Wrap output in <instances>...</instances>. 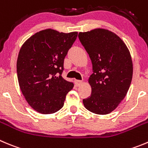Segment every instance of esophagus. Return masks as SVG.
<instances>
[{"mask_svg": "<svg viewBox=\"0 0 148 148\" xmlns=\"http://www.w3.org/2000/svg\"><path fill=\"white\" fill-rule=\"evenodd\" d=\"M82 81L81 80H75V85L77 87H79L80 85H82Z\"/></svg>", "mask_w": 148, "mask_h": 148, "instance_id": "1", "label": "esophagus"}]
</instances>
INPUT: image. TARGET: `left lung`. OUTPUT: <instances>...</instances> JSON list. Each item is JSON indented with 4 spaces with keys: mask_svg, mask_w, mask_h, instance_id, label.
<instances>
[{
    "mask_svg": "<svg viewBox=\"0 0 148 148\" xmlns=\"http://www.w3.org/2000/svg\"><path fill=\"white\" fill-rule=\"evenodd\" d=\"M78 37L93 65V74L88 79L91 95L83 99L84 106L95 114H109L130 87L133 76L130 52L118 36L106 29L80 32Z\"/></svg>",
    "mask_w": 148,
    "mask_h": 148,
    "instance_id": "left-lung-1",
    "label": "left lung"
}]
</instances>
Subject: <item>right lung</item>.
<instances>
[{
    "label": "right lung",
    "instance_id": "obj_1",
    "mask_svg": "<svg viewBox=\"0 0 148 148\" xmlns=\"http://www.w3.org/2000/svg\"><path fill=\"white\" fill-rule=\"evenodd\" d=\"M77 34L46 29L22 46L16 61L18 82L29 105L38 112L52 114L60 110L74 87L61 74L64 58Z\"/></svg>",
    "mask_w": 148,
    "mask_h": 148
}]
</instances>
